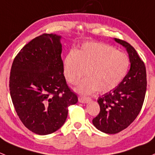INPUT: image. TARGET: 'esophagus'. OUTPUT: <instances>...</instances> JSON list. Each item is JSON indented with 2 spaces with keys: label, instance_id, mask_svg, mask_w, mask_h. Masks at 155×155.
I'll return each mask as SVG.
<instances>
[{
  "label": "esophagus",
  "instance_id": "obj_1",
  "mask_svg": "<svg viewBox=\"0 0 155 155\" xmlns=\"http://www.w3.org/2000/svg\"><path fill=\"white\" fill-rule=\"evenodd\" d=\"M78 101H79V102H81V103L86 104V103H88L89 101H90L91 99L89 98H85V97L80 96L79 98H78Z\"/></svg>",
  "mask_w": 155,
  "mask_h": 155
}]
</instances>
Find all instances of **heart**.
I'll use <instances>...</instances> for the list:
<instances>
[{
  "label": "heart",
  "mask_w": 155,
  "mask_h": 155,
  "mask_svg": "<svg viewBox=\"0 0 155 155\" xmlns=\"http://www.w3.org/2000/svg\"><path fill=\"white\" fill-rule=\"evenodd\" d=\"M130 66L125 53L101 42H86L81 48L70 51L63 58V74L68 83L74 84L86 71L87 78L75 90L89 95L98 90L105 93L116 88L125 78Z\"/></svg>",
  "instance_id": "1"
}]
</instances>
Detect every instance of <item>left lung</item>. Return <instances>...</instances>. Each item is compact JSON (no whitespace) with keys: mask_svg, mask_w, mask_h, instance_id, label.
<instances>
[{"mask_svg":"<svg viewBox=\"0 0 155 155\" xmlns=\"http://www.w3.org/2000/svg\"><path fill=\"white\" fill-rule=\"evenodd\" d=\"M128 54L130 68L122 82L99 97L100 113L92 119L98 130L106 134L119 133L128 127L140 113L146 92V71L143 60L129 43L116 39Z\"/></svg>","mask_w":155,"mask_h":155,"instance_id":"1","label":"left lung"}]
</instances>
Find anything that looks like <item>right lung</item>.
<instances>
[{
    "instance_id": "obj_1",
    "label": "right lung",
    "mask_w": 155,
    "mask_h": 155,
    "mask_svg": "<svg viewBox=\"0 0 155 155\" xmlns=\"http://www.w3.org/2000/svg\"><path fill=\"white\" fill-rule=\"evenodd\" d=\"M61 38L53 33L36 37L17 54L11 68L12 104L22 123L36 134L60 129L68 107L78 102L63 74Z\"/></svg>"
}]
</instances>
